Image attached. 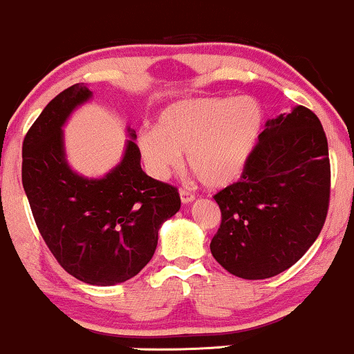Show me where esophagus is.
Instances as JSON below:
<instances>
[{"instance_id":"34e87169","label":"esophagus","mask_w":354,"mask_h":354,"mask_svg":"<svg viewBox=\"0 0 354 354\" xmlns=\"http://www.w3.org/2000/svg\"><path fill=\"white\" fill-rule=\"evenodd\" d=\"M195 198V194L190 192L189 189H180V201L182 203H190Z\"/></svg>"}]
</instances>
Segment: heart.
Segmentation results:
<instances>
[{"mask_svg": "<svg viewBox=\"0 0 354 354\" xmlns=\"http://www.w3.org/2000/svg\"><path fill=\"white\" fill-rule=\"evenodd\" d=\"M263 129V109L250 95L185 99L170 104L156 129L139 136V151L153 177L189 165L203 185L225 187L242 176Z\"/></svg>", "mask_w": 354, "mask_h": 354, "instance_id": "b5f03b06", "label": "heart"}]
</instances>
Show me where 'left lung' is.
Returning a JSON list of instances; mask_svg holds the SVG:
<instances>
[{
    "label": "left lung",
    "instance_id": "obj_1",
    "mask_svg": "<svg viewBox=\"0 0 354 354\" xmlns=\"http://www.w3.org/2000/svg\"><path fill=\"white\" fill-rule=\"evenodd\" d=\"M331 169L313 111L297 106L267 122L239 182L214 195L222 222L210 242L232 275L263 280L305 255L325 225Z\"/></svg>",
    "mask_w": 354,
    "mask_h": 354
}]
</instances>
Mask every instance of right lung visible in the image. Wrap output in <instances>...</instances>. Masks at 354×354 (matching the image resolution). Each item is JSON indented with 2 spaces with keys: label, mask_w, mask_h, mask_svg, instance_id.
<instances>
[{
  "label": "right lung",
  "mask_w": 354,
  "mask_h": 354,
  "mask_svg": "<svg viewBox=\"0 0 354 354\" xmlns=\"http://www.w3.org/2000/svg\"><path fill=\"white\" fill-rule=\"evenodd\" d=\"M89 97L79 82L44 107L24 136L21 176L37 230L57 263L84 283L109 286L151 261L159 228L180 209V195L140 169L132 139L106 177L84 178L69 169L61 127Z\"/></svg>",
  "instance_id": "right-lung-1"
}]
</instances>
